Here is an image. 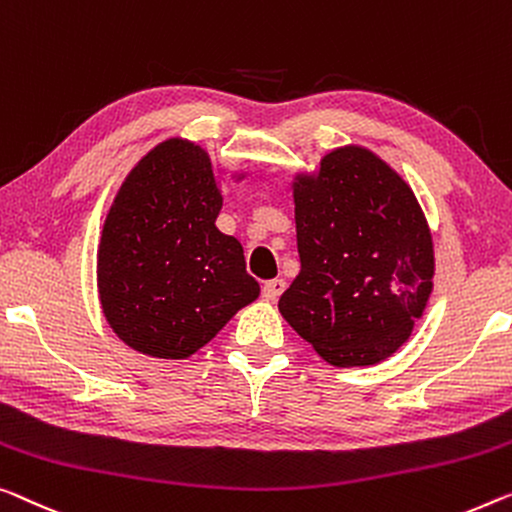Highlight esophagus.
I'll return each instance as SVG.
<instances>
[{
    "label": "esophagus",
    "mask_w": 512,
    "mask_h": 512,
    "mask_svg": "<svg viewBox=\"0 0 512 512\" xmlns=\"http://www.w3.org/2000/svg\"><path fill=\"white\" fill-rule=\"evenodd\" d=\"M285 287H287V282L282 280V278H273V280H266L264 285H262V296L266 301H276L278 296L285 292Z\"/></svg>",
    "instance_id": "obj_1"
}]
</instances>
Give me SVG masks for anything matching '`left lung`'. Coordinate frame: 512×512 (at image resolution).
<instances>
[{
	"label": "left lung",
	"mask_w": 512,
	"mask_h": 512,
	"mask_svg": "<svg viewBox=\"0 0 512 512\" xmlns=\"http://www.w3.org/2000/svg\"><path fill=\"white\" fill-rule=\"evenodd\" d=\"M301 271L278 308L333 365L391 356L432 292V236L414 190L361 147L324 156L294 183Z\"/></svg>",
	"instance_id": "1"
}]
</instances>
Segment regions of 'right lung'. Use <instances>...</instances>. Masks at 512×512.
Returning <instances> with one entry per match:
<instances>
[{
	"mask_svg": "<svg viewBox=\"0 0 512 512\" xmlns=\"http://www.w3.org/2000/svg\"><path fill=\"white\" fill-rule=\"evenodd\" d=\"M223 197L207 151L167 140L114 197L98 250V294L112 331L137 352L188 358L253 303L243 248L216 227Z\"/></svg>",
	"mask_w": 512,
	"mask_h": 512,
	"instance_id": "obj_1",
	"label": "right lung"
}]
</instances>
